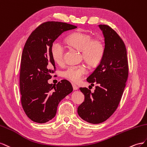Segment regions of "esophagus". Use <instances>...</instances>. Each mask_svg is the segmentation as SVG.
<instances>
[{"label":"esophagus","mask_w":147,"mask_h":147,"mask_svg":"<svg viewBox=\"0 0 147 147\" xmlns=\"http://www.w3.org/2000/svg\"><path fill=\"white\" fill-rule=\"evenodd\" d=\"M72 86H73V89L74 90H78V86L76 85V84H72Z\"/></svg>","instance_id":"1"}]
</instances>
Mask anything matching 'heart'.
<instances>
[{"label":"heart","instance_id":"obj_1","mask_svg":"<svg viewBox=\"0 0 147 147\" xmlns=\"http://www.w3.org/2000/svg\"><path fill=\"white\" fill-rule=\"evenodd\" d=\"M66 41L69 45L81 50L83 59L90 65L98 63L105 51V46L102 39H92L90 34L86 32H73L66 37ZM50 52L53 60L58 64L61 63L64 59L65 48L60 41L53 42ZM86 73L87 68L84 65H71L63 71V75L73 82H78Z\"/></svg>","mask_w":147,"mask_h":147}]
</instances>
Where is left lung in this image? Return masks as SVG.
<instances>
[{
  "label": "left lung",
  "instance_id": "obj_1",
  "mask_svg": "<svg viewBox=\"0 0 147 147\" xmlns=\"http://www.w3.org/2000/svg\"><path fill=\"white\" fill-rule=\"evenodd\" d=\"M105 37V51L96 69L87 78L94 92L86 87L79 89L84 95V102L78 108L81 118L91 124L102 123L118 108L129 75L127 50L123 40L108 25L100 24Z\"/></svg>",
  "mask_w": 147,
  "mask_h": 147
}]
</instances>
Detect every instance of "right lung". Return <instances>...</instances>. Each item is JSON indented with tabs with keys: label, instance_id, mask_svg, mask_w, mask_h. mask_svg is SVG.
<instances>
[{
	"label": "right lung",
	"instance_id": "add662e5",
	"mask_svg": "<svg viewBox=\"0 0 147 147\" xmlns=\"http://www.w3.org/2000/svg\"><path fill=\"white\" fill-rule=\"evenodd\" d=\"M76 28L66 23L45 22L32 32L25 43L20 73L21 103L27 116L35 123L53 119L58 103L73 90L66 79L57 85L50 84L48 80L56 70L50 52L52 44L63 32Z\"/></svg>",
	"mask_w": 147,
	"mask_h": 147
}]
</instances>
